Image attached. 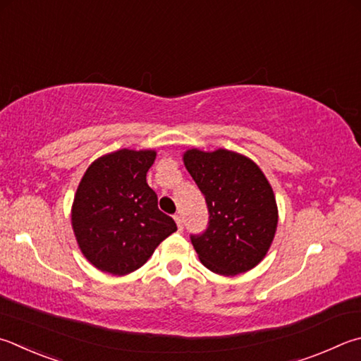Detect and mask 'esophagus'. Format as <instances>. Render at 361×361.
I'll return each instance as SVG.
<instances>
[{"label":"esophagus","instance_id":"34e87169","mask_svg":"<svg viewBox=\"0 0 361 361\" xmlns=\"http://www.w3.org/2000/svg\"><path fill=\"white\" fill-rule=\"evenodd\" d=\"M173 219L176 222V226H178V231H183V219H181V216L180 214H175Z\"/></svg>","mask_w":361,"mask_h":361}]
</instances>
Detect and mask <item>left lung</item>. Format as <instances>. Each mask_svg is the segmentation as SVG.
I'll use <instances>...</instances> for the list:
<instances>
[{
    "instance_id": "8db88e82",
    "label": "left lung",
    "mask_w": 361,
    "mask_h": 361,
    "mask_svg": "<svg viewBox=\"0 0 361 361\" xmlns=\"http://www.w3.org/2000/svg\"><path fill=\"white\" fill-rule=\"evenodd\" d=\"M185 166L203 194L208 226L191 243L208 270L240 274L265 257L278 226V208L265 175L246 156L189 149Z\"/></svg>"
}]
</instances>
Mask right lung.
<instances>
[{"instance_id":"obj_1","label":"right lung","mask_w":361,"mask_h":361,"mask_svg":"<svg viewBox=\"0 0 361 361\" xmlns=\"http://www.w3.org/2000/svg\"><path fill=\"white\" fill-rule=\"evenodd\" d=\"M154 158L152 149L106 154L91 164L77 188L72 227L85 257L102 271H135L176 231L147 183Z\"/></svg>"}]
</instances>
